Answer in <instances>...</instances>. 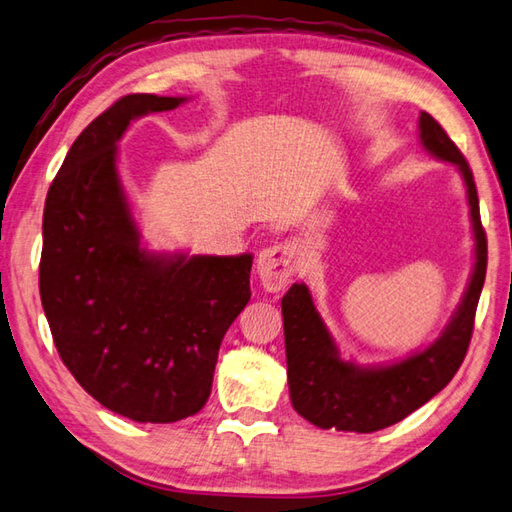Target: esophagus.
Instances as JSON below:
<instances>
[{"mask_svg":"<svg viewBox=\"0 0 512 512\" xmlns=\"http://www.w3.org/2000/svg\"><path fill=\"white\" fill-rule=\"evenodd\" d=\"M297 246L279 242L264 248L257 257V275L268 292L284 290L297 270Z\"/></svg>","mask_w":512,"mask_h":512,"instance_id":"34e87169","label":"esophagus"}]
</instances>
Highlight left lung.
<instances>
[{
    "label": "left lung",
    "instance_id": "left-lung-1",
    "mask_svg": "<svg viewBox=\"0 0 512 512\" xmlns=\"http://www.w3.org/2000/svg\"><path fill=\"white\" fill-rule=\"evenodd\" d=\"M420 145L458 167L469 200L475 264L458 310L436 341L387 365L345 361L314 306L306 284H292L281 299L292 407L321 429L372 433L407 418L449 385L469 350L477 301L486 277V233L469 162L431 114H420Z\"/></svg>",
    "mask_w": 512,
    "mask_h": 512
}]
</instances>
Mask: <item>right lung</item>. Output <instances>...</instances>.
Returning <instances> with one entry per match:
<instances>
[{"mask_svg":"<svg viewBox=\"0 0 512 512\" xmlns=\"http://www.w3.org/2000/svg\"><path fill=\"white\" fill-rule=\"evenodd\" d=\"M184 101L118 99L74 140L43 209L39 292L57 352L94 400L136 422L206 405L224 334L250 299V253H156L140 239L116 143L136 118Z\"/></svg>","mask_w":512,"mask_h":512,"instance_id":"right-lung-1","label":"right lung"}]
</instances>
